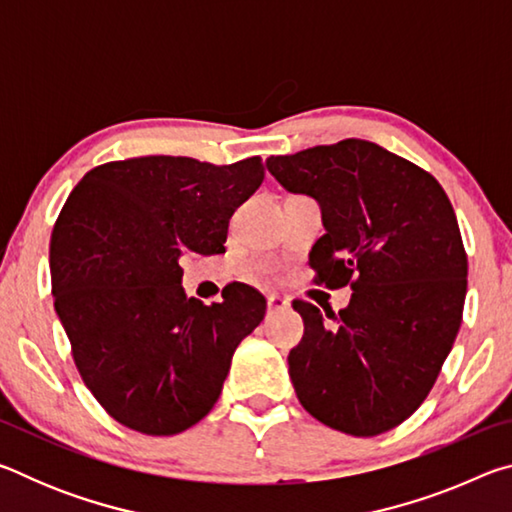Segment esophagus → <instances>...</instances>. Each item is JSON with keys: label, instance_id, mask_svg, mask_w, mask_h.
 Segmentation results:
<instances>
[{"label": "esophagus", "instance_id": "obj_1", "mask_svg": "<svg viewBox=\"0 0 512 512\" xmlns=\"http://www.w3.org/2000/svg\"><path fill=\"white\" fill-rule=\"evenodd\" d=\"M268 300V311H284V309H289V298H284V296H280V293H271V296L266 298Z\"/></svg>", "mask_w": 512, "mask_h": 512}]
</instances>
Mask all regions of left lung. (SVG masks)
Instances as JSON below:
<instances>
[{
	"instance_id": "8db88e82",
	"label": "left lung",
	"mask_w": 512,
	"mask_h": 512,
	"mask_svg": "<svg viewBox=\"0 0 512 512\" xmlns=\"http://www.w3.org/2000/svg\"><path fill=\"white\" fill-rule=\"evenodd\" d=\"M266 167L320 205L316 282L354 289L339 318L293 302L305 320L289 352L298 400L350 436L393 429L429 395L461 327L467 255L454 207L431 173L357 137L271 155Z\"/></svg>"
}]
</instances>
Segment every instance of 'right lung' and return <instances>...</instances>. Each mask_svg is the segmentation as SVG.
<instances>
[{"label":"right lung","instance_id":"obj_1","mask_svg":"<svg viewBox=\"0 0 512 512\" xmlns=\"http://www.w3.org/2000/svg\"><path fill=\"white\" fill-rule=\"evenodd\" d=\"M264 180L259 158L212 164L146 155L85 173L51 232L54 307L85 386L146 436L203 420L266 300L232 282L187 298L180 257L225 253L230 216Z\"/></svg>","mask_w":512,"mask_h":512}]
</instances>
